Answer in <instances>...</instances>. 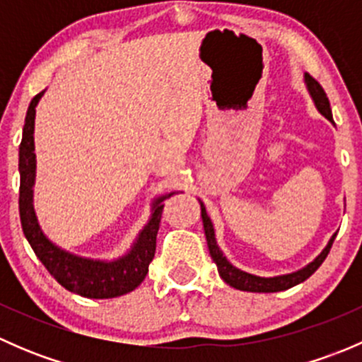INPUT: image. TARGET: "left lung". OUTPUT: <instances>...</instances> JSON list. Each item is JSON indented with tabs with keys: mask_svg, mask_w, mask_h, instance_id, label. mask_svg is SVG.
<instances>
[{
	"mask_svg": "<svg viewBox=\"0 0 362 362\" xmlns=\"http://www.w3.org/2000/svg\"><path fill=\"white\" fill-rule=\"evenodd\" d=\"M305 82L306 87H308L310 94L313 98V103H315L317 110L322 113L326 119L333 120V113H331V107H329V100H327L326 93H324L322 86L317 82L313 76H310L308 73H305ZM202 217H203V226H204V235H206V243H208V250H210L211 259L217 264L218 275L222 276L228 286L235 287V289L240 291H249V293H279V291H286L291 289V287L298 286V284L305 282L308 276H312L313 273L317 272L320 264L324 262V259L327 257L329 254L331 247H333L334 238L337 235H333V238L329 240V243L326 245V249L320 252L308 266H305L299 272L289 273V275H280V276H273V279H262V276H255L250 275V273L242 272V269L235 268L228 259L224 257L221 249H218L217 242H215V231H214V224H211L210 217L206 215V210H204V204L202 203Z\"/></svg>",
	"mask_w": 362,
	"mask_h": 362,
	"instance_id": "8db88e82",
	"label": "left lung"
}]
</instances>
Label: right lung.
<instances>
[{
	"mask_svg": "<svg viewBox=\"0 0 362 362\" xmlns=\"http://www.w3.org/2000/svg\"><path fill=\"white\" fill-rule=\"evenodd\" d=\"M43 93L45 90L36 94L29 103L23 129V141L19 147V214L25 238L47 272L69 293L93 299H108L131 293L147 276L148 264L156 254V236H158L160 215H163V202L173 196L175 192L156 199L151 221L141 229L133 249L117 261H94V259L78 257L54 245L40 229L35 208H33V184H35L36 170L35 138H33L35 108Z\"/></svg>",
	"mask_w": 362,
	"mask_h": 362,
	"instance_id": "1",
	"label": "right lung"
}]
</instances>
